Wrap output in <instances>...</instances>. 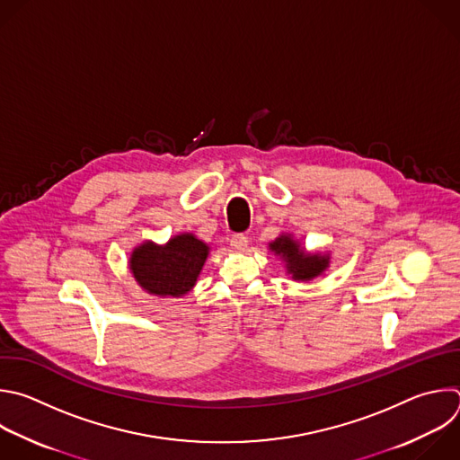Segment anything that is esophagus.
Wrapping results in <instances>:
<instances>
[{
  "label": "esophagus",
  "mask_w": 460,
  "mask_h": 460,
  "mask_svg": "<svg viewBox=\"0 0 460 460\" xmlns=\"http://www.w3.org/2000/svg\"><path fill=\"white\" fill-rule=\"evenodd\" d=\"M229 243H231V247H233L234 251H245V247H247L249 240H247V236H245V234L238 233V234H233V236H231Z\"/></svg>",
  "instance_id": "obj_1"
}]
</instances>
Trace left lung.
Segmentation results:
<instances>
[{
  "label": "left lung",
  "instance_id": "1",
  "mask_svg": "<svg viewBox=\"0 0 460 460\" xmlns=\"http://www.w3.org/2000/svg\"><path fill=\"white\" fill-rule=\"evenodd\" d=\"M270 249L285 258L287 269L294 279H311L322 274L329 265V256L307 254L294 240H290V236H279L270 243Z\"/></svg>",
  "mask_w": 460,
  "mask_h": 460
}]
</instances>
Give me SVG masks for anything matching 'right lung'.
Returning <instances> with one entry per match:
<instances>
[{
  "label": "right lung",
  "mask_w": 460,
  "mask_h": 460,
  "mask_svg": "<svg viewBox=\"0 0 460 460\" xmlns=\"http://www.w3.org/2000/svg\"><path fill=\"white\" fill-rule=\"evenodd\" d=\"M209 247L193 234L172 238L164 247L151 242L137 247L129 269L142 288L159 296H182L197 283Z\"/></svg>",
  "instance_id": "right-lung-1"
}]
</instances>
